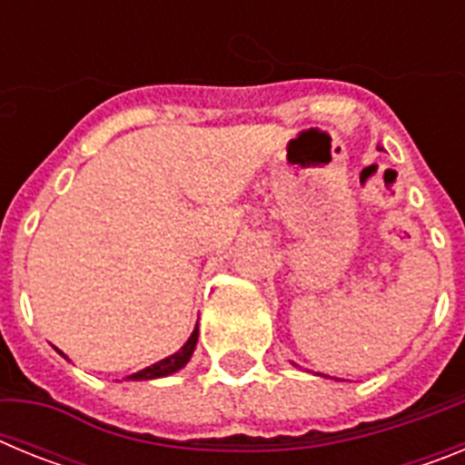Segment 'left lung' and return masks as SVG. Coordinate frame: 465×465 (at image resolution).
I'll list each match as a JSON object with an SVG mask.
<instances>
[{"mask_svg":"<svg viewBox=\"0 0 465 465\" xmlns=\"http://www.w3.org/2000/svg\"><path fill=\"white\" fill-rule=\"evenodd\" d=\"M323 377H326V375H323Z\"/></svg>","mask_w":465,"mask_h":465,"instance_id":"obj_1","label":"left lung"}]
</instances>
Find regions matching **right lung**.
Returning a JSON list of instances; mask_svg holds the SVG:
<instances>
[{
	"label": "right lung",
	"instance_id": "1",
	"mask_svg": "<svg viewBox=\"0 0 465 465\" xmlns=\"http://www.w3.org/2000/svg\"><path fill=\"white\" fill-rule=\"evenodd\" d=\"M197 335H200V331H197V326H195V331L191 332V338L186 340V344H183V347L179 349V351H174V354L167 356V359L158 361V363L149 365V368H143V371L133 372V375H127L125 380H133V381L158 380V377H167V375H172V372H179L183 368V365H186L188 361H191L193 351H195ZM60 354H63V351H60ZM64 359H67V356H64Z\"/></svg>",
	"mask_w": 465,
	"mask_h": 465
}]
</instances>
